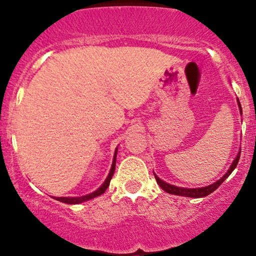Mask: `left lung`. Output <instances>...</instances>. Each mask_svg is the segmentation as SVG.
Segmentation results:
<instances>
[{
	"mask_svg": "<svg viewBox=\"0 0 256 256\" xmlns=\"http://www.w3.org/2000/svg\"><path fill=\"white\" fill-rule=\"evenodd\" d=\"M238 106H240V113H242V108H240V101H238ZM240 156V152H238V155H237L236 158H234V162H232L230 170H228V173H226L224 177H222V179H219V180H216L214 184H210V185H208V186H204V188H198V189H186V188H179V186H176V185H171V184L166 183V182L161 180V179L158 178L156 174H154V176H155V179H156L158 184L160 185L161 189L165 190L166 192L172 194V195L185 196V198H204V196L210 195V194H212L214 190L218 189L220 185H222V182H224L225 179L231 174V172L234 171V168H236L237 164H238Z\"/></svg>",
	"mask_w": 256,
	"mask_h": 256,
	"instance_id": "1",
	"label": "left lung"
}]
</instances>
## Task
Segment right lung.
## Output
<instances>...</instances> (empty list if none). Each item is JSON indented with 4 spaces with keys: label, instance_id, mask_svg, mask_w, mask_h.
<instances>
[{
    "label": "right lung",
    "instance_id": "1",
    "mask_svg": "<svg viewBox=\"0 0 256 256\" xmlns=\"http://www.w3.org/2000/svg\"><path fill=\"white\" fill-rule=\"evenodd\" d=\"M116 154H114V160H113V164H112V168H110V174H108V177L104 180V183L102 184L101 186L96 190V192H94L92 194H89V195H86V196H82V198H55V200H58V201H60V202H64V204H80V202L88 201V200L95 198H98V196L102 195V194L106 192V189L110 186V179H112V177H113L114 171H116Z\"/></svg>",
    "mask_w": 256,
    "mask_h": 256
}]
</instances>
